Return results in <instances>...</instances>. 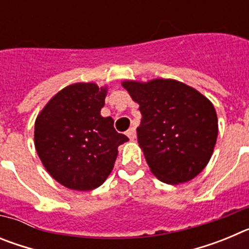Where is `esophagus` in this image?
Returning a JSON list of instances; mask_svg holds the SVG:
<instances>
[{
	"instance_id": "1",
	"label": "esophagus",
	"mask_w": 249,
	"mask_h": 249,
	"mask_svg": "<svg viewBox=\"0 0 249 249\" xmlns=\"http://www.w3.org/2000/svg\"><path fill=\"white\" fill-rule=\"evenodd\" d=\"M126 135L128 136L129 140H135V138H136V128H133V127H132V128H129L128 131L126 132Z\"/></svg>"
}]
</instances>
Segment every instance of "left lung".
<instances>
[{
	"instance_id": "1",
	"label": "left lung",
	"mask_w": 249,
	"mask_h": 249,
	"mask_svg": "<svg viewBox=\"0 0 249 249\" xmlns=\"http://www.w3.org/2000/svg\"><path fill=\"white\" fill-rule=\"evenodd\" d=\"M122 86L140 105L137 138L152 173L168 184L199 175L210 162L218 135L212 103L175 80L126 81Z\"/></svg>"
}]
</instances>
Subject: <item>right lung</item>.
<instances>
[{
	"mask_svg": "<svg viewBox=\"0 0 249 249\" xmlns=\"http://www.w3.org/2000/svg\"><path fill=\"white\" fill-rule=\"evenodd\" d=\"M107 89L94 83L67 86L51 98L35 123L39 160L58 183L74 191L100 187L113 169L118 133L111 117H102Z\"/></svg>",
	"mask_w": 249,
	"mask_h": 249,
	"instance_id": "add662e5",
	"label": "right lung"
}]
</instances>
